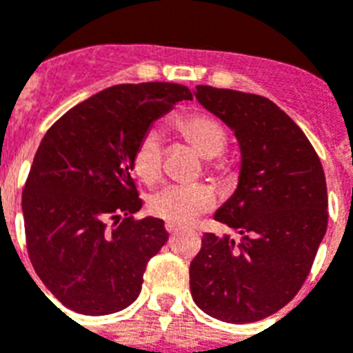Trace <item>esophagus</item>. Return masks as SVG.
<instances>
[{"label":"esophagus","mask_w":353,"mask_h":353,"mask_svg":"<svg viewBox=\"0 0 353 353\" xmlns=\"http://www.w3.org/2000/svg\"><path fill=\"white\" fill-rule=\"evenodd\" d=\"M165 231L170 232V234H174V232L180 231V225H176V223L168 222V223H165Z\"/></svg>","instance_id":"34e87169"}]
</instances>
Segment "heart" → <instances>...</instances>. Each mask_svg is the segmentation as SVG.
Masks as SVG:
<instances>
[{
    "label": "heart",
    "mask_w": 353,
    "mask_h": 353,
    "mask_svg": "<svg viewBox=\"0 0 353 353\" xmlns=\"http://www.w3.org/2000/svg\"><path fill=\"white\" fill-rule=\"evenodd\" d=\"M176 128L185 141L193 145L202 159L210 160L209 168L218 176L229 173V165L216 159L227 145V133L223 126L208 113H189L176 119ZM164 142L157 128H150L137 144L133 153V170L144 182L153 183L162 174ZM214 193L203 183L194 185H168L150 198V211L157 218L171 223H191L200 214L214 208Z\"/></svg>",
    "instance_id": "obj_1"
}]
</instances>
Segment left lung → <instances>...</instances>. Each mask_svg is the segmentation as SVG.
Returning a JSON list of instances; mask_svg holds the SVG:
<instances>
[{
  "label": "left lung",
  "instance_id": "left-lung-1",
  "mask_svg": "<svg viewBox=\"0 0 353 353\" xmlns=\"http://www.w3.org/2000/svg\"><path fill=\"white\" fill-rule=\"evenodd\" d=\"M194 97L240 142L238 188L214 220L238 231L205 232L189 267L198 308L220 321H260L299 292L328 223L321 160L299 126L254 93L196 86Z\"/></svg>",
  "mask_w": 353,
  "mask_h": 353
}]
</instances>
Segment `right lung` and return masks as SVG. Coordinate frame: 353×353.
<instances>
[{
    "label": "right lung",
    "mask_w": 353,
    "mask_h": 353,
    "mask_svg": "<svg viewBox=\"0 0 353 353\" xmlns=\"http://www.w3.org/2000/svg\"><path fill=\"white\" fill-rule=\"evenodd\" d=\"M189 99L182 84H117L68 110L43 137L23 189L26 249L70 310L106 316L139 298L168 231L160 218L131 216L142 208L133 153L157 119Z\"/></svg>",
    "instance_id": "add662e5"
}]
</instances>
